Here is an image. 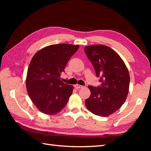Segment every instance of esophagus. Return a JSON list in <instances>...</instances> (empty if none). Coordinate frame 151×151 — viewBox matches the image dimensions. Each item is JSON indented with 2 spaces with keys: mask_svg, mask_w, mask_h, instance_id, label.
I'll return each mask as SVG.
<instances>
[{
  "mask_svg": "<svg viewBox=\"0 0 151 151\" xmlns=\"http://www.w3.org/2000/svg\"><path fill=\"white\" fill-rule=\"evenodd\" d=\"M74 86H75V88L76 89H81V88H82L83 87L82 86H81V85H78V84H76V85H75Z\"/></svg>",
  "mask_w": 151,
  "mask_h": 151,
  "instance_id": "34e87169",
  "label": "esophagus"
}]
</instances>
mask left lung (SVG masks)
I'll return each instance as SVG.
<instances>
[{"instance_id":"8db88e82","label":"left lung","mask_w":151,"mask_h":151,"mask_svg":"<svg viewBox=\"0 0 151 151\" xmlns=\"http://www.w3.org/2000/svg\"><path fill=\"white\" fill-rule=\"evenodd\" d=\"M84 51L101 82L97 87L88 86L91 95L86 100V106L99 116H108L126 100L130 84L129 70L119 54L107 46H88Z\"/></svg>"}]
</instances>
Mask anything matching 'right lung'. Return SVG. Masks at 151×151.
Here are the masks:
<instances>
[{
	"mask_svg": "<svg viewBox=\"0 0 151 151\" xmlns=\"http://www.w3.org/2000/svg\"><path fill=\"white\" fill-rule=\"evenodd\" d=\"M79 45L57 44L41 49L33 56L28 67L26 86L28 95L40 111L57 114L65 107L73 86L65 84L60 76Z\"/></svg>",
	"mask_w": 151,
	"mask_h": 151,
	"instance_id": "obj_1",
	"label": "right lung"
}]
</instances>
